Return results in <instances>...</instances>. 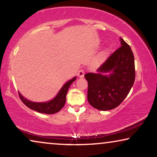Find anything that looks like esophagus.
Masks as SVG:
<instances>
[{"mask_svg": "<svg viewBox=\"0 0 157 157\" xmlns=\"http://www.w3.org/2000/svg\"><path fill=\"white\" fill-rule=\"evenodd\" d=\"M78 77H79V78H83L84 75H85V71L82 69L79 70V71H78Z\"/></svg>", "mask_w": 157, "mask_h": 157, "instance_id": "34e87169", "label": "esophagus"}]
</instances>
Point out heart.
<instances>
[{
  "label": "heart",
  "instance_id": "b5f03b06",
  "mask_svg": "<svg viewBox=\"0 0 157 157\" xmlns=\"http://www.w3.org/2000/svg\"><path fill=\"white\" fill-rule=\"evenodd\" d=\"M109 53V48H106L101 51L94 59V63L96 65H101L106 60Z\"/></svg>",
  "mask_w": 157,
  "mask_h": 157
}]
</instances>
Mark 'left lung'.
<instances>
[{
  "mask_svg": "<svg viewBox=\"0 0 157 157\" xmlns=\"http://www.w3.org/2000/svg\"><path fill=\"white\" fill-rule=\"evenodd\" d=\"M121 46L97 69L85 75L88 82L87 100L101 111L118 106L127 97L135 79V58L130 46L120 39ZM109 72V76L104 73Z\"/></svg>",
  "mask_w": 157,
  "mask_h": 157,
  "instance_id": "left-lung-1",
  "label": "left lung"
}]
</instances>
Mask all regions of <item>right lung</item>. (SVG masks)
Listing matches in <instances>:
<instances>
[{"mask_svg": "<svg viewBox=\"0 0 157 157\" xmlns=\"http://www.w3.org/2000/svg\"><path fill=\"white\" fill-rule=\"evenodd\" d=\"M76 79V77H75L71 80L67 82L65 85L62 86L59 92L56 96L54 99L47 102H33L29 101L23 97L21 94L19 92V97H20L21 101L23 104L26 105L28 108L32 110H34L39 113H46V114H53L57 113L64 106L66 101V95L67 90L71 86V84Z\"/></svg>", "mask_w": 157, "mask_h": 157, "instance_id": "1", "label": "right lung"}]
</instances>
